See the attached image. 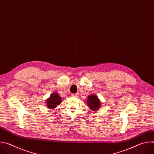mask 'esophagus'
Instances as JSON below:
<instances>
[{
  "label": "esophagus",
  "mask_w": 154,
  "mask_h": 154,
  "mask_svg": "<svg viewBox=\"0 0 154 154\" xmlns=\"http://www.w3.org/2000/svg\"><path fill=\"white\" fill-rule=\"evenodd\" d=\"M71 96H72V97H77L79 96V94L77 93H76V94H72Z\"/></svg>",
  "instance_id": "esophagus-1"
}]
</instances>
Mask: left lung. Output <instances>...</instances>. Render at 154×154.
Segmentation results:
<instances>
[{"instance_id":"obj_1","label":"left lung","mask_w":154,"mask_h":154,"mask_svg":"<svg viewBox=\"0 0 154 154\" xmlns=\"http://www.w3.org/2000/svg\"><path fill=\"white\" fill-rule=\"evenodd\" d=\"M86 103L90 109L93 111H97L99 108H100L101 106L100 100L99 99L98 97L94 94H90L86 100Z\"/></svg>"}]
</instances>
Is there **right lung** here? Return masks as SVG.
<instances>
[{"mask_svg":"<svg viewBox=\"0 0 154 154\" xmlns=\"http://www.w3.org/2000/svg\"><path fill=\"white\" fill-rule=\"evenodd\" d=\"M61 97L57 92L52 93L49 98L46 99V106L49 109H54L57 105H60L61 102Z\"/></svg>","mask_w":154,"mask_h":154,"instance_id":"right-lung-1","label":"right lung"}]
</instances>
